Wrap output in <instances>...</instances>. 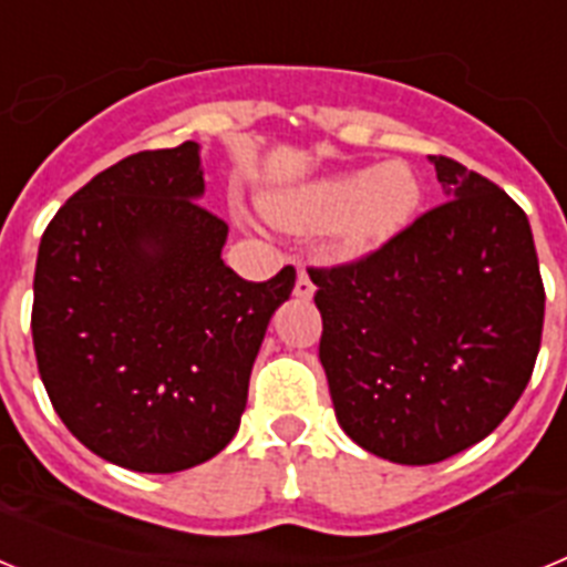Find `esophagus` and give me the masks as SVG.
Returning a JSON list of instances; mask_svg holds the SVG:
<instances>
[{
	"mask_svg": "<svg viewBox=\"0 0 567 567\" xmlns=\"http://www.w3.org/2000/svg\"><path fill=\"white\" fill-rule=\"evenodd\" d=\"M315 295V284L312 278H309L307 269H300L298 272V280H295V298L300 300H309Z\"/></svg>",
	"mask_w": 567,
	"mask_h": 567,
	"instance_id": "obj_1",
	"label": "esophagus"
}]
</instances>
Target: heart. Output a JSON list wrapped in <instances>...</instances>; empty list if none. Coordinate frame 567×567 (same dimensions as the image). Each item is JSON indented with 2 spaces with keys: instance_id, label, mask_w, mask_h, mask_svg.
Returning <instances> with one entry per match:
<instances>
[{
  "instance_id": "1",
  "label": "heart",
  "mask_w": 567,
  "mask_h": 567,
  "mask_svg": "<svg viewBox=\"0 0 567 567\" xmlns=\"http://www.w3.org/2000/svg\"><path fill=\"white\" fill-rule=\"evenodd\" d=\"M423 198L420 178L405 162L338 173L280 198H269L267 215L292 233L334 229V247L346 258L372 252L412 221Z\"/></svg>"
}]
</instances>
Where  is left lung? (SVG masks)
<instances>
[{"label": "left lung", "instance_id": "8db88e82", "mask_svg": "<svg viewBox=\"0 0 567 567\" xmlns=\"http://www.w3.org/2000/svg\"><path fill=\"white\" fill-rule=\"evenodd\" d=\"M429 162L449 202L378 252L309 269L340 429L400 465L454 457L508 417L545 318L528 215L454 158Z\"/></svg>", "mask_w": 567, "mask_h": 567}]
</instances>
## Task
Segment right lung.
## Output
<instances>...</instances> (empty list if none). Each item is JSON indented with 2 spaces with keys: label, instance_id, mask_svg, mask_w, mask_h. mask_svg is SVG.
Listing matches in <instances>:
<instances>
[{
  "label": "right lung",
  "instance_id": "right-lung-1",
  "mask_svg": "<svg viewBox=\"0 0 567 567\" xmlns=\"http://www.w3.org/2000/svg\"><path fill=\"white\" fill-rule=\"evenodd\" d=\"M202 147L122 158L53 215L33 278V349L70 434L107 463L173 474L227 449L295 269L264 284L224 264L202 202Z\"/></svg>",
  "mask_w": 567,
  "mask_h": 567
}]
</instances>
